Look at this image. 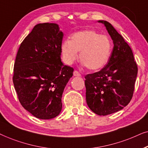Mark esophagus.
<instances>
[{
	"label": "esophagus",
	"instance_id": "1",
	"mask_svg": "<svg viewBox=\"0 0 148 148\" xmlns=\"http://www.w3.org/2000/svg\"><path fill=\"white\" fill-rule=\"evenodd\" d=\"M73 74H74V76H81V74H80L77 70L74 71V73H73Z\"/></svg>",
	"mask_w": 148,
	"mask_h": 148
}]
</instances>
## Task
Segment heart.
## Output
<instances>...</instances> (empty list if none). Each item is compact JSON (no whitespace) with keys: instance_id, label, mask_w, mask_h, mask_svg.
Masks as SVG:
<instances>
[{"instance_id":"obj_1","label":"heart","mask_w":148,"mask_h":148,"mask_svg":"<svg viewBox=\"0 0 148 148\" xmlns=\"http://www.w3.org/2000/svg\"><path fill=\"white\" fill-rule=\"evenodd\" d=\"M64 62L72 64L78 58L90 70H97L107 64L112 53V42L105 35L87 29L75 32L70 36V41L65 40L61 45Z\"/></svg>"}]
</instances>
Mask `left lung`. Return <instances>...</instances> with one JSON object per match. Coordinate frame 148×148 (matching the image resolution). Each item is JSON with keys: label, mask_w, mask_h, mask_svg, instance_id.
Returning a JSON list of instances; mask_svg holds the SVG:
<instances>
[{"label": "left lung", "mask_w": 148, "mask_h": 148, "mask_svg": "<svg viewBox=\"0 0 148 148\" xmlns=\"http://www.w3.org/2000/svg\"><path fill=\"white\" fill-rule=\"evenodd\" d=\"M114 42L108 64L99 72L85 76L86 100L97 115L106 116L123 109L133 97L137 65L131 47L111 23L101 20Z\"/></svg>", "instance_id": "left-lung-1"}]
</instances>
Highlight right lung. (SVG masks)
<instances>
[{
    "mask_svg": "<svg viewBox=\"0 0 148 148\" xmlns=\"http://www.w3.org/2000/svg\"><path fill=\"white\" fill-rule=\"evenodd\" d=\"M64 34L56 23H38L21 43L13 82L21 106L35 117L48 120L62 108L64 88L74 69L61 61Z\"/></svg>",
    "mask_w": 148,
    "mask_h": 148,
    "instance_id": "obj_1",
    "label": "right lung"
}]
</instances>
